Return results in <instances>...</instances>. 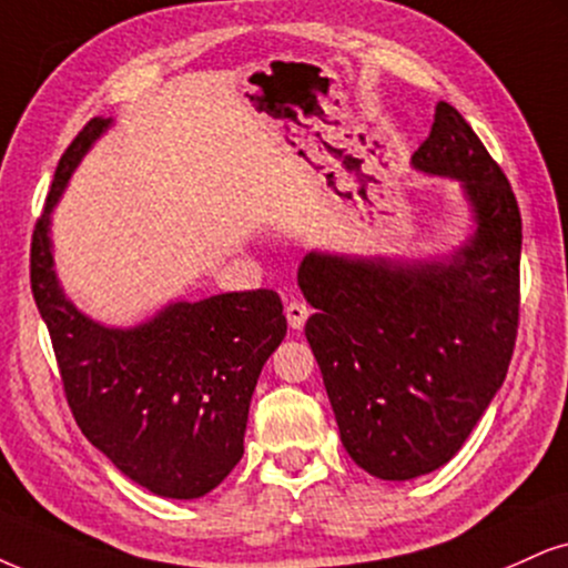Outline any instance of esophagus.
I'll return each instance as SVG.
<instances>
[{"label": "esophagus", "instance_id": "obj_1", "mask_svg": "<svg viewBox=\"0 0 568 568\" xmlns=\"http://www.w3.org/2000/svg\"><path fill=\"white\" fill-rule=\"evenodd\" d=\"M286 313V321H290L292 328H303L307 316H311V307H307L305 303H300V300H290L284 307Z\"/></svg>", "mask_w": 568, "mask_h": 568}]
</instances>
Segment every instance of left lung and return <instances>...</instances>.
<instances>
[{
    "label": "left lung",
    "instance_id": "8db88e82",
    "mask_svg": "<svg viewBox=\"0 0 568 568\" xmlns=\"http://www.w3.org/2000/svg\"><path fill=\"white\" fill-rule=\"evenodd\" d=\"M410 163L460 181L477 223L464 247L418 263L311 252L297 271L342 445L387 481L460 450L506 379L519 328L521 213L506 173L447 102Z\"/></svg>",
    "mask_w": 568,
    "mask_h": 568
}]
</instances>
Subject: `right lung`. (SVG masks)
Listing matches in <instances>:
<instances>
[{
  "mask_svg": "<svg viewBox=\"0 0 568 568\" xmlns=\"http://www.w3.org/2000/svg\"><path fill=\"white\" fill-rule=\"evenodd\" d=\"M110 123L91 118L62 152L33 229L31 292L89 443L160 498H202L240 464L257 376L286 334L282 300L226 292L171 303L134 328H108L70 303L52 268L49 213Z\"/></svg>",
  "mask_w": 568,
  "mask_h": 568,
  "instance_id": "obj_1",
  "label": "right lung"
}]
</instances>
